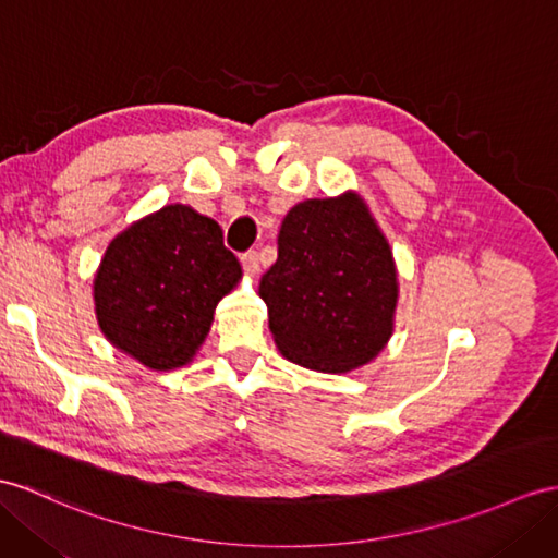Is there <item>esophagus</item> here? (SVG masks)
<instances>
[{
	"mask_svg": "<svg viewBox=\"0 0 558 558\" xmlns=\"http://www.w3.org/2000/svg\"><path fill=\"white\" fill-rule=\"evenodd\" d=\"M241 263H243V269H246L248 275H257V271H260V255H257V251L243 253Z\"/></svg>",
	"mask_w": 558,
	"mask_h": 558,
	"instance_id": "34e87169",
	"label": "esophagus"
}]
</instances>
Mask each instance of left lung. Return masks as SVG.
Here are the masks:
<instances>
[{
  "label": "left lung",
  "instance_id": "1",
  "mask_svg": "<svg viewBox=\"0 0 558 558\" xmlns=\"http://www.w3.org/2000/svg\"><path fill=\"white\" fill-rule=\"evenodd\" d=\"M277 243L260 298L281 355L324 374L372 362L392 336L398 271L366 203L352 192L298 203Z\"/></svg>",
  "mask_w": 558,
  "mask_h": 558
}]
</instances>
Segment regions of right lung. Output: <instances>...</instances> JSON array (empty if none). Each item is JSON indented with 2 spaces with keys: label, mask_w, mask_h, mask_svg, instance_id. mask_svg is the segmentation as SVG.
I'll use <instances>...</instances> for the list:
<instances>
[{
  "label": "right lung",
  "mask_w": 558,
  "mask_h": 558,
  "mask_svg": "<svg viewBox=\"0 0 558 558\" xmlns=\"http://www.w3.org/2000/svg\"><path fill=\"white\" fill-rule=\"evenodd\" d=\"M241 279L222 229L174 203L120 232L94 277L104 336L148 369L192 362L210 331L217 303Z\"/></svg>",
  "instance_id": "1"
}]
</instances>
